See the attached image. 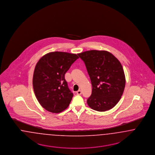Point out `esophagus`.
Masks as SVG:
<instances>
[{
  "instance_id": "34e87169",
  "label": "esophagus",
  "mask_w": 155,
  "mask_h": 155,
  "mask_svg": "<svg viewBox=\"0 0 155 155\" xmlns=\"http://www.w3.org/2000/svg\"><path fill=\"white\" fill-rule=\"evenodd\" d=\"M76 94L78 95L81 94V90H79L77 91H76Z\"/></svg>"
}]
</instances>
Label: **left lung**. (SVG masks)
Wrapping results in <instances>:
<instances>
[{
    "instance_id": "left-lung-1",
    "label": "left lung",
    "mask_w": 155,
    "mask_h": 155,
    "mask_svg": "<svg viewBox=\"0 0 155 155\" xmlns=\"http://www.w3.org/2000/svg\"><path fill=\"white\" fill-rule=\"evenodd\" d=\"M78 55L85 64L92 84L88 105L99 112L114 108L120 100L126 84L120 61L104 50H89Z\"/></svg>"
}]
</instances>
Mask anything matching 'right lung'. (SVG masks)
Returning a JSON list of instances; mask_svg holds the SVG:
<instances>
[{
  "label": "right lung",
  "instance_id": "obj_1",
  "mask_svg": "<svg viewBox=\"0 0 155 155\" xmlns=\"http://www.w3.org/2000/svg\"><path fill=\"white\" fill-rule=\"evenodd\" d=\"M78 58L76 54L55 51L45 54L37 62L33 76L34 93L47 111L57 114L68 107L74 94L65 74Z\"/></svg>",
  "mask_w": 155,
  "mask_h": 155
}]
</instances>
